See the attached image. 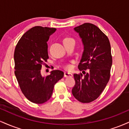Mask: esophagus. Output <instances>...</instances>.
Masks as SVG:
<instances>
[{
    "mask_svg": "<svg viewBox=\"0 0 129 129\" xmlns=\"http://www.w3.org/2000/svg\"><path fill=\"white\" fill-rule=\"evenodd\" d=\"M72 76H73V75L71 73H69V72H65L64 73V77H66V78Z\"/></svg>",
    "mask_w": 129,
    "mask_h": 129,
    "instance_id": "esophagus-1",
    "label": "esophagus"
}]
</instances>
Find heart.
Returning <instances> with one entry per match:
<instances>
[{
  "mask_svg": "<svg viewBox=\"0 0 129 129\" xmlns=\"http://www.w3.org/2000/svg\"><path fill=\"white\" fill-rule=\"evenodd\" d=\"M69 41H73V42H75V41H74L73 38H70V37H66V38H65L63 40V43L66 42H69ZM70 68H71V66H70V65H66V66H65V69L67 70L70 69Z\"/></svg>",
  "mask_w": 129,
  "mask_h": 129,
  "instance_id": "b5f03b06",
  "label": "heart"
}]
</instances>
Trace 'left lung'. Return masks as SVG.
<instances>
[{"label":"left lung","mask_w":129,"mask_h":129,"mask_svg":"<svg viewBox=\"0 0 129 129\" xmlns=\"http://www.w3.org/2000/svg\"><path fill=\"white\" fill-rule=\"evenodd\" d=\"M84 45V51L78 66L82 73L74 74L75 86L72 94L82 103H89L100 96L109 82L112 65L111 47L107 36L92 23L76 26ZM84 70H87L85 73Z\"/></svg>","instance_id":"8db88e82"}]
</instances>
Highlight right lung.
<instances>
[{
  "instance_id": "obj_1",
  "label": "right lung",
  "mask_w": 129,
  "mask_h": 129,
  "mask_svg": "<svg viewBox=\"0 0 129 129\" xmlns=\"http://www.w3.org/2000/svg\"><path fill=\"white\" fill-rule=\"evenodd\" d=\"M54 28L36 26L27 31L16 46L14 74L22 92L29 101L43 104L51 96L55 84L63 76L59 70L47 76L41 73L48 59L47 41L56 31Z\"/></svg>"
}]
</instances>
